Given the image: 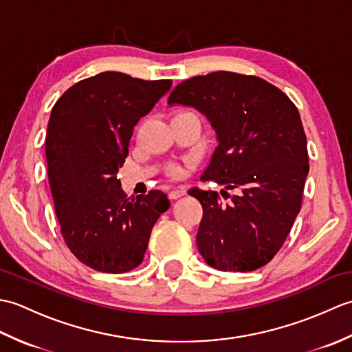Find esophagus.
<instances>
[{"mask_svg": "<svg viewBox=\"0 0 352 352\" xmlns=\"http://www.w3.org/2000/svg\"><path fill=\"white\" fill-rule=\"evenodd\" d=\"M186 195V188H175L174 190L169 192V198L170 199H178Z\"/></svg>", "mask_w": 352, "mask_h": 352, "instance_id": "34e87169", "label": "esophagus"}]
</instances>
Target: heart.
I'll return each mask as SVG.
<instances>
[{"mask_svg":"<svg viewBox=\"0 0 352 352\" xmlns=\"http://www.w3.org/2000/svg\"><path fill=\"white\" fill-rule=\"evenodd\" d=\"M184 113H190V111H180V113H177V115H184ZM170 172L174 175H182L183 174V169L180 166H174V168H170Z\"/></svg>","mask_w":352,"mask_h":352,"instance_id":"b5f03b06","label":"heart"}]
</instances>
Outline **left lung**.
<instances>
[{"instance_id":"left-lung-1","label":"left lung","mask_w":352,"mask_h":352,"mask_svg":"<svg viewBox=\"0 0 352 352\" xmlns=\"http://www.w3.org/2000/svg\"><path fill=\"white\" fill-rule=\"evenodd\" d=\"M169 106L207 118L216 146L201 180L239 195L193 188L203 206L197 245L219 271L250 272L271 261L300 213L309 174L307 139L295 104L278 87L252 76L218 71L178 85Z\"/></svg>"}]
</instances>
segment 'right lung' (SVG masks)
Listing matches in <instances>:
<instances>
[{
	"mask_svg": "<svg viewBox=\"0 0 352 352\" xmlns=\"http://www.w3.org/2000/svg\"><path fill=\"white\" fill-rule=\"evenodd\" d=\"M170 86L107 71L69 87L51 110L45 154L56 214L71 252L95 271L139 266L170 206L160 190L126 198L118 180L134 126Z\"/></svg>",
	"mask_w": 352,
	"mask_h": 352,
	"instance_id": "right-lung-1",
	"label": "right lung"
}]
</instances>
